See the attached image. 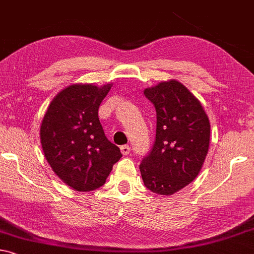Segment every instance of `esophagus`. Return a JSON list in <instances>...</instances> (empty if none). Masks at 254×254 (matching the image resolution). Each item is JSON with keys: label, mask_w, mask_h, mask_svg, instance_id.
<instances>
[{"label": "esophagus", "mask_w": 254, "mask_h": 254, "mask_svg": "<svg viewBox=\"0 0 254 254\" xmlns=\"http://www.w3.org/2000/svg\"><path fill=\"white\" fill-rule=\"evenodd\" d=\"M120 149H121V152H122L123 155H128L131 151V148L128 144H123V146L120 147Z\"/></svg>", "instance_id": "esophagus-1"}]
</instances>
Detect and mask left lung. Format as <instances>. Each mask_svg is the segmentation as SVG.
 <instances>
[{"label": "left lung", "mask_w": 254, "mask_h": 254, "mask_svg": "<svg viewBox=\"0 0 254 254\" xmlns=\"http://www.w3.org/2000/svg\"><path fill=\"white\" fill-rule=\"evenodd\" d=\"M157 114L155 143L140 164L148 190L172 195L194 180L209 149L210 123L199 99L176 80L144 89Z\"/></svg>", "instance_id": "left-lung-1"}]
</instances>
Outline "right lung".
<instances>
[{
  "label": "right lung",
  "mask_w": 254,
  "mask_h": 254,
  "mask_svg": "<svg viewBox=\"0 0 254 254\" xmlns=\"http://www.w3.org/2000/svg\"><path fill=\"white\" fill-rule=\"evenodd\" d=\"M113 83H76L52 100L40 127L44 155L56 175L75 191L96 190L122 154L104 133L98 108Z\"/></svg>",
  "instance_id": "1"
}]
</instances>
